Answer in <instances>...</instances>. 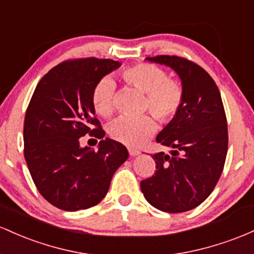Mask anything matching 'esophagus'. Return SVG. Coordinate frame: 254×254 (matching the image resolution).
Returning <instances> with one entry per match:
<instances>
[{"label": "esophagus", "instance_id": "34e87169", "mask_svg": "<svg viewBox=\"0 0 254 254\" xmlns=\"http://www.w3.org/2000/svg\"><path fill=\"white\" fill-rule=\"evenodd\" d=\"M128 152H129V156H132V157H134V156H138L139 153H140L138 150H133V149L128 150Z\"/></svg>", "mask_w": 254, "mask_h": 254}]
</instances>
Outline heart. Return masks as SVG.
Returning a JSON list of instances; mask_svg holds the SVG:
<instances>
[{
    "label": "heart",
    "instance_id": "heart-1",
    "mask_svg": "<svg viewBox=\"0 0 254 254\" xmlns=\"http://www.w3.org/2000/svg\"><path fill=\"white\" fill-rule=\"evenodd\" d=\"M126 84L145 93L144 109L161 122L173 121L184 105V89L179 81L168 78L165 70L152 64L140 62L128 65L121 72ZM115 84L103 78L93 86L91 102L95 112L102 118H109L114 112ZM156 129V124L149 115L140 118H120L110 128V135L116 141L128 146H140Z\"/></svg>",
    "mask_w": 254,
    "mask_h": 254
}]
</instances>
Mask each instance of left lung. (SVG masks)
I'll return each instance as SVG.
<instances>
[{
  "mask_svg": "<svg viewBox=\"0 0 254 254\" xmlns=\"http://www.w3.org/2000/svg\"><path fill=\"white\" fill-rule=\"evenodd\" d=\"M146 60L178 73L184 105L156 138L172 147V155H152L155 175L142 180L140 189L145 199L161 211H189L211 194L223 172L228 127L221 93L210 74L193 61L175 55Z\"/></svg>",
  "mask_w": 254,
  "mask_h": 254,
  "instance_id": "1",
  "label": "left lung"
}]
</instances>
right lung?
<instances>
[{"mask_svg":"<svg viewBox=\"0 0 254 254\" xmlns=\"http://www.w3.org/2000/svg\"><path fill=\"white\" fill-rule=\"evenodd\" d=\"M121 64L110 59L62 62L37 85L24 122V155L37 190L64 211L95 206L114 173L128 158L121 142L103 136L91 93L97 81ZM85 134L102 138L99 151L80 147Z\"/></svg>","mask_w":254,"mask_h":254,"instance_id":"1","label":"right lung"}]
</instances>
